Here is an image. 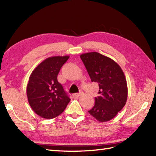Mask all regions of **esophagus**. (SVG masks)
I'll use <instances>...</instances> for the list:
<instances>
[{
    "label": "esophagus",
    "mask_w": 156,
    "mask_h": 156,
    "mask_svg": "<svg viewBox=\"0 0 156 156\" xmlns=\"http://www.w3.org/2000/svg\"><path fill=\"white\" fill-rule=\"evenodd\" d=\"M82 94V92H79V93H74V94H72V97H73V98H78V97H80V96H81Z\"/></svg>",
    "instance_id": "obj_1"
}]
</instances>
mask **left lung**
<instances>
[{
	"instance_id": "obj_1",
	"label": "left lung",
	"mask_w": 156,
	"mask_h": 156,
	"mask_svg": "<svg viewBox=\"0 0 156 156\" xmlns=\"http://www.w3.org/2000/svg\"><path fill=\"white\" fill-rule=\"evenodd\" d=\"M92 82L98 84L99 97L88 112L99 122L113 119L127 99V84L121 68L110 58L98 52L80 55Z\"/></svg>"
}]
</instances>
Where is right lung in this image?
I'll return each mask as SVG.
<instances>
[{"instance_id": "add662e5", "label": "right lung", "mask_w": 156, "mask_h": 156, "mask_svg": "<svg viewBox=\"0 0 156 156\" xmlns=\"http://www.w3.org/2000/svg\"><path fill=\"white\" fill-rule=\"evenodd\" d=\"M69 56H53L40 63L29 76L27 86L28 102L36 114L54 119L62 114L70 98L58 81L62 66Z\"/></svg>"}]
</instances>
